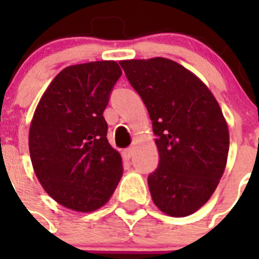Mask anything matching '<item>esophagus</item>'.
Listing matches in <instances>:
<instances>
[{
    "instance_id": "esophagus-1",
    "label": "esophagus",
    "mask_w": 259,
    "mask_h": 259,
    "mask_svg": "<svg viewBox=\"0 0 259 259\" xmlns=\"http://www.w3.org/2000/svg\"><path fill=\"white\" fill-rule=\"evenodd\" d=\"M132 154H134V148H127V149H124L122 152V155L124 159H130L132 157Z\"/></svg>"
}]
</instances>
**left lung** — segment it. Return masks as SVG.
I'll list each match as a JSON object with an SVG mask.
<instances>
[{"instance_id":"8db88e82","label":"left lung","mask_w":259,"mask_h":259,"mask_svg":"<svg viewBox=\"0 0 259 259\" xmlns=\"http://www.w3.org/2000/svg\"><path fill=\"white\" fill-rule=\"evenodd\" d=\"M143 98L157 136L159 166L148 178L155 206L183 218L211 197L227 164L230 132L217 98L192 71L171 59L119 62Z\"/></svg>"}]
</instances>
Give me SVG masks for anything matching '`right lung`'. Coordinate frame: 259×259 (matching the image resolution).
<instances>
[{
    "label": "right lung",
    "mask_w": 259,
    "mask_h": 259,
    "mask_svg": "<svg viewBox=\"0 0 259 259\" xmlns=\"http://www.w3.org/2000/svg\"><path fill=\"white\" fill-rule=\"evenodd\" d=\"M120 75L115 61L68 66L33 113L28 134L33 171L50 197L74 211L104 206L123 175L122 157L109 144L102 116Z\"/></svg>",
    "instance_id": "obj_1"
}]
</instances>
